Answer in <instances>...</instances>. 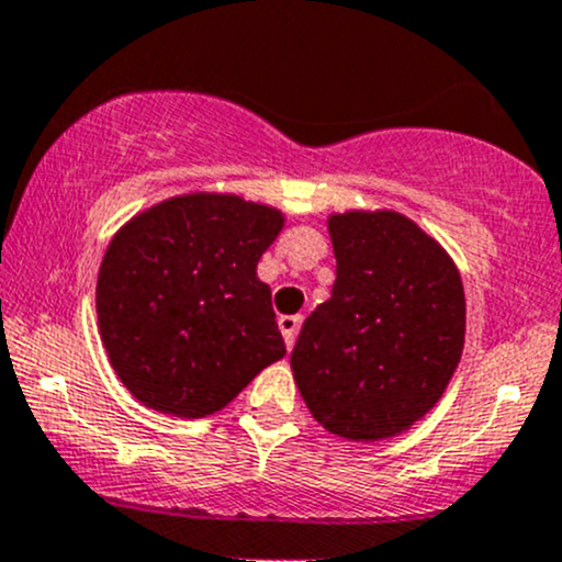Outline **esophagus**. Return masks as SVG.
I'll use <instances>...</instances> for the list:
<instances>
[{
  "label": "esophagus",
  "mask_w": 562,
  "mask_h": 562,
  "mask_svg": "<svg viewBox=\"0 0 562 562\" xmlns=\"http://www.w3.org/2000/svg\"><path fill=\"white\" fill-rule=\"evenodd\" d=\"M301 328V315H285L280 317V330H282V339H285V347L291 350L296 345V336Z\"/></svg>",
  "instance_id": "34e87169"
}]
</instances>
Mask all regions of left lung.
<instances>
[{"label":"left lung","mask_w":562,"mask_h":562,"mask_svg":"<svg viewBox=\"0 0 562 562\" xmlns=\"http://www.w3.org/2000/svg\"><path fill=\"white\" fill-rule=\"evenodd\" d=\"M336 282L301 326L291 369L328 434L385 441L420 423L450 385L465 293L450 252L395 210L330 212Z\"/></svg>","instance_id":"8db88e82"}]
</instances>
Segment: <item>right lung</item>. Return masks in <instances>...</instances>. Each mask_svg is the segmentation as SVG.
Wrapping results in <instances>:
<instances>
[{
    "mask_svg": "<svg viewBox=\"0 0 562 562\" xmlns=\"http://www.w3.org/2000/svg\"><path fill=\"white\" fill-rule=\"evenodd\" d=\"M285 212L236 193L169 196L123 223L97 280L112 371L147 409L221 412L285 356L258 261Z\"/></svg>",
    "mask_w": 562,
    "mask_h": 562,
    "instance_id": "1",
    "label": "right lung"
}]
</instances>
